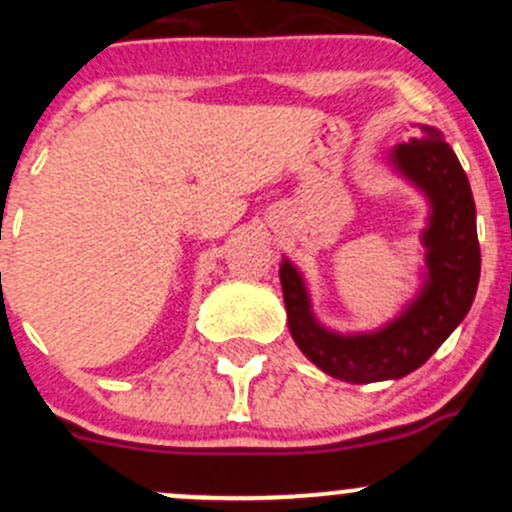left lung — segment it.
<instances>
[{
	"label": "left lung",
	"instance_id": "1",
	"mask_svg": "<svg viewBox=\"0 0 512 512\" xmlns=\"http://www.w3.org/2000/svg\"><path fill=\"white\" fill-rule=\"evenodd\" d=\"M393 164L421 186L433 206L423 234L428 281L421 296L393 323L376 333L336 336L316 323L301 276L281 263L283 303L296 346L323 373L348 383L403 378L440 348L473 306L480 281V244L475 201L458 156L435 129L393 149Z\"/></svg>",
	"mask_w": 512,
	"mask_h": 512
}]
</instances>
